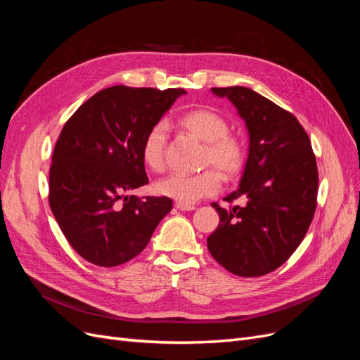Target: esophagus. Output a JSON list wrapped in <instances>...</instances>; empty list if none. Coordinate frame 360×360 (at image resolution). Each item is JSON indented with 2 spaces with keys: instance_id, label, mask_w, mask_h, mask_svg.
I'll use <instances>...</instances> for the list:
<instances>
[{
  "instance_id": "esophagus-1",
  "label": "esophagus",
  "mask_w": 360,
  "mask_h": 360,
  "mask_svg": "<svg viewBox=\"0 0 360 360\" xmlns=\"http://www.w3.org/2000/svg\"><path fill=\"white\" fill-rule=\"evenodd\" d=\"M176 207L179 210H183V212H192L195 210V205L193 204H183V202H176Z\"/></svg>"
}]
</instances>
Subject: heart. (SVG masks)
Returning a JSON list of instances; mask_svg holds the SVG:
<instances>
[{"mask_svg":"<svg viewBox=\"0 0 360 360\" xmlns=\"http://www.w3.org/2000/svg\"><path fill=\"white\" fill-rule=\"evenodd\" d=\"M179 126L204 143L201 165L213 167L192 176L172 174L156 183V192L162 197L183 204H193L201 198L213 197L222 188V179L233 180L245 169L248 147L245 139L230 130L228 120L219 112L197 108L179 118ZM168 124L160 122L151 126L141 144V156L146 165L155 172L165 169Z\"/></svg>","mask_w":360,"mask_h":360,"instance_id":"obj_1","label":"heart"}]
</instances>
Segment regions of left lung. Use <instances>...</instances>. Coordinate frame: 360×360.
Listing matches in <instances>:
<instances>
[{"label": "left lung", "instance_id": "1", "mask_svg": "<svg viewBox=\"0 0 360 360\" xmlns=\"http://www.w3.org/2000/svg\"><path fill=\"white\" fill-rule=\"evenodd\" d=\"M212 91L234 103L250 144L240 188L225 198L242 204H212L219 225L207 246L231 274L263 276L284 264L308 231L317 209V160L307 130L284 108L246 86Z\"/></svg>", "mask_w": 360, "mask_h": 360}]
</instances>
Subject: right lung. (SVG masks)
I'll return each mask as SVG.
<instances>
[{"instance_id": "right-lung-1", "label": "right lung", "mask_w": 360, "mask_h": 360, "mask_svg": "<svg viewBox=\"0 0 360 360\" xmlns=\"http://www.w3.org/2000/svg\"><path fill=\"white\" fill-rule=\"evenodd\" d=\"M184 93L114 85L84 102L63 126L49 169V205L64 237L89 263H127L171 212L167 197L126 192L148 183L144 135Z\"/></svg>"}]
</instances>
